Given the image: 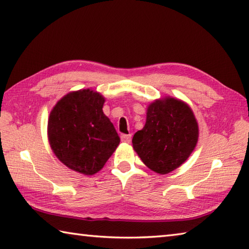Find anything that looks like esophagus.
Listing matches in <instances>:
<instances>
[{"mask_svg": "<svg viewBox=\"0 0 249 249\" xmlns=\"http://www.w3.org/2000/svg\"><path fill=\"white\" fill-rule=\"evenodd\" d=\"M121 140L123 141V142L125 143H129L131 141V135L128 134V135H122L121 136Z\"/></svg>", "mask_w": 249, "mask_h": 249, "instance_id": "34e87169", "label": "esophagus"}]
</instances>
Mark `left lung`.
I'll return each instance as SVG.
<instances>
[{
  "label": "left lung",
  "mask_w": 249,
  "mask_h": 249,
  "mask_svg": "<svg viewBox=\"0 0 249 249\" xmlns=\"http://www.w3.org/2000/svg\"><path fill=\"white\" fill-rule=\"evenodd\" d=\"M198 139V125L191 108L165 97L150 104L143 128L133 137V148L153 172L165 175L186 162Z\"/></svg>",
  "instance_id": "obj_1"
}]
</instances>
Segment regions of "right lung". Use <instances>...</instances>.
I'll list each match as a JSON object with an SVG mask.
<instances>
[{"label": "right lung", "mask_w": 249, "mask_h": 249, "mask_svg": "<svg viewBox=\"0 0 249 249\" xmlns=\"http://www.w3.org/2000/svg\"><path fill=\"white\" fill-rule=\"evenodd\" d=\"M105 98L91 89L63 96L51 111L47 135L58 160L75 172L90 176L105 166L120 143L106 116Z\"/></svg>", "instance_id": "add662e5"}]
</instances>
